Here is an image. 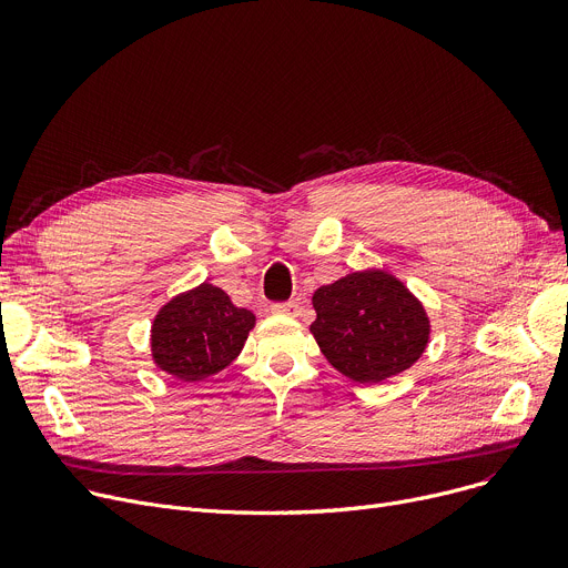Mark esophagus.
<instances>
[{"mask_svg": "<svg viewBox=\"0 0 568 568\" xmlns=\"http://www.w3.org/2000/svg\"><path fill=\"white\" fill-rule=\"evenodd\" d=\"M272 313L294 317L296 313H300V304H296V302H281V304H272Z\"/></svg>", "mask_w": 568, "mask_h": 568, "instance_id": "esophagus-1", "label": "esophagus"}]
</instances>
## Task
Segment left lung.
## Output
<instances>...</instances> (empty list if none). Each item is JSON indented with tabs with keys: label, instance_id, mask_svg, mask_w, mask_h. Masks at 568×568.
I'll return each mask as SVG.
<instances>
[{
	"label": "left lung",
	"instance_id": "left-lung-1",
	"mask_svg": "<svg viewBox=\"0 0 568 568\" xmlns=\"http://www.w3.org/2000/svg\"><path fill=\"white\" fill-rule=\"evenodd\" d=\"M311 324L322 354L359 384H379L419 362L430 338L424 304L382 268H366L313 294Z\"/></svg>",
	"mask_w": 568,
	"mask_h": 568
}]
</instances>
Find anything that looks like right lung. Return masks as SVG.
Listing matches in <instances>:
<instances>
[{"label": "right lung", "mask_w": 568, "mask_h": 568, "mask_svg": "<svg viewBox=\"0 0 568 568\" xmlns=\"http://www.w3.org/2000/svg\"><path fill=\"white\" fill-rule=\"evenodd\" d=\"M253 326L251 311L236 308L221 287L202 283L156 313L152 359L179 382H200L236 359Z\"/></svg>", "instance_id": "right-lung-1"}]
</instances>
